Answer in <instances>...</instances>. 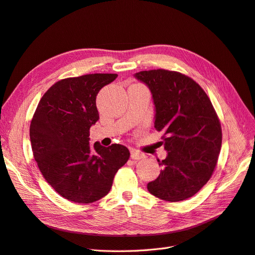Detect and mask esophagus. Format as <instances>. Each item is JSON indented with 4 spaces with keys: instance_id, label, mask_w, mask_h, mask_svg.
I'll return each instance as SVG.
<instances>
[{
    "instance_id": "obj_1",
    "label": "esophagus",
    "mask_w": 255,
    "mask_h": 255,
    "mask_svg": "<svg viewBox=\"0 0 255 255\" xmlns=\"http://www.w3.org/2000/svg\"><path fill=\"white\" fill-rule=\"evenodd\" d=\"M130 157L132 159H134V160H138V159L145 158V155H143L140 152H138V151H136V150H132L131 153H130Z\"/></svg>"
}]
</instances>
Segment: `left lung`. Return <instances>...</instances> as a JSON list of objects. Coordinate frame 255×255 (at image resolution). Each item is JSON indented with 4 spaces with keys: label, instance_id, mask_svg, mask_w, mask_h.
<instances>
[{
    "label": "left lung",
    "instance_id": "left-lung-1",
    "mask_svg": "<svg viewBox=\"0 0 255 255\" xmlns=\"http://www.w3.org/2000/svg\"><path fill=\"white\" fill-rule=\"evenodd\" d=\"M145 83L155 105L154 127L162 131L168 151L159 176L148 191L161 200L191 198L210 179L222 145V129L216 110L202 87L190 77L168 70L134 75Z\"/></svg>",
    "mask_w": 255,
    "mask_h": 255
}]
</instances>
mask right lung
Here are the masks:
<instances>
[{
    "mask_svg": "<svg viewBox=\"0 0 255 255\" xmlns=\"http://www.w3.org/2000/svg\"><path fill=\"white\" fill-rule=\"evenodd\" d=\"M117 77L88 74L56 82L40 99L31 121V147L43 178L75 203L106 196L130 156L120 143L90 145V128L99 120L96 97Z\"/></svg>",
    "mask_w": 255,
    "mask_h": 255,
    "instance_id": "1",
    "label": "right lung"
}]
</instances>
